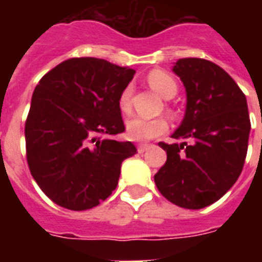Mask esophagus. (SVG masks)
<instances>
[{
  "label": "esophagus",
  "instance_id": "34e87169",
  "mask_svg": "<svg viewBox=\"0 0 262 262\" xmlns=\"http://www.w3.org/2000/svg\"><path fill=\"white\" fill-rule=\"evenodd\" d=\"M148 147H150L148 144H137V151L139 153H144Z\"/></svg>",
  "mask_w": 262,
  "mask_h": 262
}]
</instances>
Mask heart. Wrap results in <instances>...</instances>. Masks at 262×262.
I'll return each instance as SVG.
<instances>
[{
	"label": "heart",
	"instance_id": "b5f03b06",
	"mask_svg": "<svg viewBox=\"0 0 262 262\" xmlns=\"http://www.w3.org/2000/svg\"><path fill=\"white\" fill-rule=\"evenodd\" d=\"M147 81L154 91L160 94L165 99H170L178 91L176 80L167 71L163 70H153L147 75ZM132 90L130 86H125L119 95V108L123 114H129L132 109L130 105ZM168 129V123L164 118H154V119H144V118H132L126 122V133L135 142H146L154 137L163 135Z\"/></svg>",
	"mask_w": 262,
	"mask_h": 262
}]
</instances>
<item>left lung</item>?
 Returning a JSON list of instances; mask_svg holds the SVG:
<instances>
[{
	"label": "left lung",
	"instance_id": "obj_1",
	"mask_svg": "<svg viewBox=\"0 0 262 262\" xmlns=\"http://www.w3.org/2000/svg\"><path fill=\"white\" fill-rule=\"evenodd\" d=\"M185 85L187 111L172 135L181 144L159 146L167 161L154 176L161 195L177 206L202 209L219 201L240 177L247 156V99L225 70L205 59L174 66Z\"/></svg>",
	"mask_w": 262,
	"mask_h": 262
}]
</instances>
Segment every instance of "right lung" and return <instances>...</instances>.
<instances>
[{
    "label": "right lung",
    "instance_id": "right-lung-1",
    "mask_svg": "<svg viewBox=\"0 0 262 262\" xmlns=\"http://www.w3.org/2000/svg\"><path fill=\"white\" fill-rule=\"evenodd\" d=\"M135 70L74 57L43 75L25 122L26 160L35 181L59 206L85 210L114 192L122 161L136 153L125 132L119 95Z\"/></svg>",
    "mask_w": 262,
    "mask_h": 262
}]
</instances>
